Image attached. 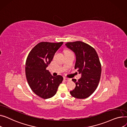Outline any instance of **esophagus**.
Wrapping results in <instances>:
<instances>
[{"mask_svg":"<svg viewBox=\"0 0 127 127\" xmlns=\"http://www.w3.org/2000/svg\"><path fill=\"white\" fill-rule=\"evenodd\" d=\"M64 80H65V81H68L70 80V79H69V78H65V77H64Z\"/></svg>","mask_w":127,"mask_h":127,"instance_id":"1","label":"esophagus"}]
</instances>
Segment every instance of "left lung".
Returning a JSON list of instances; mask_svg holds the SVG:
<instances>
[{
	"instance_id": "left-lung-1",
	"label": "left lung",
	"mask_w": 127,
	"mask_h": 127,
	"mask_svg": "<svg viewBox=\"0 0 127 127\" xmlns=\"http://www.w3.org/2000/svg\"><path fill=\"white\" fill-rule=\"evenodd\" d=\"M65 45L75 54V69L81 75L78 81L72 79L76 87L70 94L76 98H86L95 91L100 80L101 66L98 56L93 48L84 42H67Z\"/></svg>"
}]
</instances>
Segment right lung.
<instances>
[{
	"mask_svg": "<svg viewBox=\"0 0 127 127\" xmlns=\"http://www.w3.org/2000/svg\"><path fill=\"white\" fill-rule=\"evenodd\" d=\"M63 42H41L30 52L26 63L28 84L35 94L43 99L53 97L63 80L61 75L53 76L46 69Z\"/></svg>",
	"mask_w": 127,
	"mask_h": 127,
	"instance_id": "1",
	"label": "right lung"
}]
</instances>
